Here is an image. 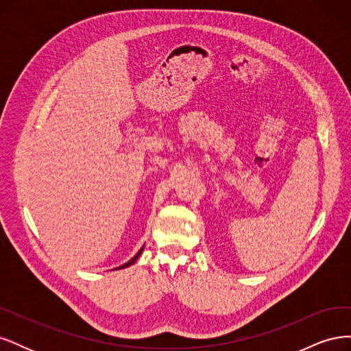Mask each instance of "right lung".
<instances>
[{
    "instance_id": "obj_1",
    "label": "right lung",
    "mask_w": 351,
    "mask_h": 351,
    "mask_svg": "<svg viewBox=\"0 0 351 351\" xmlns=\"http://www.w3.org/2000/svg\"><path fill=\"white\" fill-rule=\"evenodd\" d=\"M143 247H145V246H143ZM143 247H142V249H141L139 252H137V253L134 254V256H133V258H132V259H130L129 262H127V263H124V265H121V267H119V268H120V269H123V268H129V267H130V265H133V263H134V262H136L137 259H139V256H141V254H142V252H143ZM119 268H117V269H119Z\"/></svg>"
}]
</instances>
